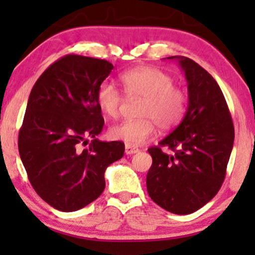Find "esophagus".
Here are the masks:
<instances>
[{
    "instance_id": "1",
    "label": "esophagus",
    "mask_w": 255,
    "mask_h": 255,
    "mask_svg": "<svg viewBox=\"0 0 255 255\" xmlns=\"http://www.w3.org/2000/svg\"><path fill=\"white\" fill-rule=\"evenodd\" d=\"M125 152H126V154H129V156H130V154L137 153L139 150H137V148H135V147H133V146H130V145H126Z\"/></svg>"
}]
</instances>
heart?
<instances>
[{
	"instance_id": "obj_1",
	"label": "heart",
	"mask_w": 255,
	"mask_h": 255,
	"mask_svg": "<svg viewBox=\"0 0 255 255\" xmlns=\"http://www.w3.org/2000/svg\"><path fill=\"white\" fill-rule=\"evenodd\" d=\"M126 95L142 98L139 116L142 119L127 120L110 127L111 139L137 146L147 141L156 130V124L163 130H170L181 124L187 113L188 96L184 90L174 86V78L154 67H136L121 74ZM96 101L109 118L119 115L122 95L109 81L98 86Z\"/></svg>"
}]
</instances>
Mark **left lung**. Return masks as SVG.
Returning <instances> with one entry per match:
<instances>
[{"mask_svg":"<svg viewBox=\"0 0 255 255\" xmlns=\"http://www.w3.org/2000/svg\"><path fill=\"white\" fill-rule=\"evenodd\" d=\"M168 58H177L186 75L188 108L182 122L159 145L147 150L152 165L146 187L162 209L189 215L221 189L235 131L223 92L212 75L188 57ZM163 147L174 154H164Z\"/></svg>","mask_w":255,"mask_h":255,"instance_id":"obj_1","label":"left lung"}]
</instances>
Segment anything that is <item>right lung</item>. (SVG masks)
Returning <instances> with one entry per match:
<instances>
[{
  "label": "right lung",
  "mask_w": 255,
  "mask_h": 255,
  "mask_svg": "<svg viewBox=\"0 0 255 255\" xmlns=\"http://www.w3.org/2000/svg\"><path fill=\"white\" fill-rule=\"evenodd\" d=\"M114 66L66 55L44 71L30 93L19 131L20 158L36 193L54 209L72 212L96 200L104 172L122 158V141H101L104 119L96 93ZM92 137L89 147L87 137Z\"/></svg>",
  "instance_id": "obj_1"
}]
</instances>
